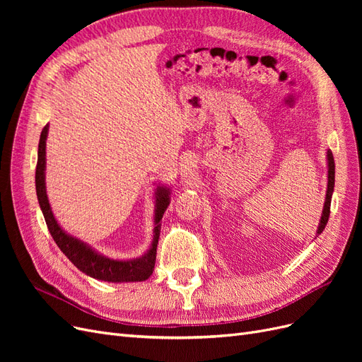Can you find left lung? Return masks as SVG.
Here are the masks:
<instances>
[{
	"label": "left lung",
	"instance_id": "1",
	"mask_svg": "<svg viewBox=\"0 0 362 362\" xmlns=\"http://www.w3.org/2000/svg\"><path fill=\"white\" fill-rule=\"evenodd\" d=\"M326 160H327V187H326V196H325V204H323V211L319 226H317L315 235H320L323 233V229L327 223V218H329V210H331V199H332V193H334V185H335V163H334V156L332 152L327 149L326 151Z\"/></svg>",
	"mask_w": 362,
	"mask_h": 362
}]
</instances>
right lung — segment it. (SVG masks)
<instances>
[{"label": "right lung", "mask_w": 362, "mask_h": 362, "mask_svg": "<svg viewBox=\"0 0 362 362\" xmlns=\"http://www.w3.org/2000/svg\"><path fill=\"white\" fill-rule=\"evenodd\" d=\"M49 125H45L40 133L39 149H37V166H36V193L40 210L45 217L47 226L54 238V242L60 247L64 255L69 258L72 264L98 281L105 282H140L146 281L156 266L157 257V245L160 238L161 218L166 208L170 204L172 189L166 184L158 182L154 192V229H152V242L149 249L144 255L137 258L117 259L110 258L101 252H98L89 243L83 242L81 238L74 237L68 231H64L63 226L57 222L56 216L52 213V208L47 194V182H45V170H47V139H48Z\"/></svg>", "instance_id": "obj_1"}]
</instances>
